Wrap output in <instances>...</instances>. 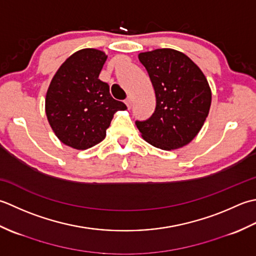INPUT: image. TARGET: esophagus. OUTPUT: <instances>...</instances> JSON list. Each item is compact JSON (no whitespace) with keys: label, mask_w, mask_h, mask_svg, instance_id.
I'll return each instance as SVG.
<instances>
[{"label":"esophagus","mask_w":256,"mask_h":256,"mask_svg":"<svg viewBox=\"0 0 256 256\" xmlns=\"http://www.w3.org/2000/svg\"><path fill=\"white\" fill-rule=\"evenodd\" d=\"M124 104H126V105H127L128 109H130V108H132V99L130 98V97H128L126 100H124Z\"/></svg>","instance_id":"esophagus-1"}]
</instances>
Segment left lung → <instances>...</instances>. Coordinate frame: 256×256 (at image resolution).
I'll list each match as a JSON object with an SVG mask.
<instances>
[{
	"instance_id": "1",
	"label": "left lung",
	"mask_w": 256,
	"mask_h": 256,
	"mask_svg": "<svg viewBox=\"0 0 256 256\" xmlns=\"http://www.w3.org/2000/svg\"><path fill=\"white\" fill-rule=\"evenodd\" d=\"M156 92V110L148 120L136 122L142 137L154 147H184L199 134L211 106V88L194 62L172 48L138 55Z\"/></svg>"
}]
</instances>
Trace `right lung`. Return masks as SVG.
Returning a JSON list of instances; mask_svg holds the SVG:
<instances>
[{
	"label": "right lung",
	"instance_id": "right-lung-1",
	"mask_svg": "<svg viewBox=\"0 0 256 256\" xmlns=\"http://www.w3.org/2000/svg\"><path fill=\"white\" fill-rule=\"evenodd\" d=\"M107 55L84 48L67 58L50 80L45 98L50 126L60 142L85 150L102 142L114 114L127 106L114 99L99 80Z\"/></svg>",
	"mask_w": 256,
	"mask_h": 256
}]
</instances>
